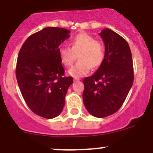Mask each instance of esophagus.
<instances>
[{"label":"esophagus","mask_w":153,"mask_h":153,"mask_svg":"<svg viewBox=\"0 0 153 153\" xmlns=\"http://www.w3.org/2000/svg\"><path fill=\"white\" fill-rule=\"evenodd\" d=\"M74 81H80V78H74Z\"/></svg>","instance_id":"esophagus-1"}]
</instances>
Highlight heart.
<instances>
[{
  "label": "heart",
  "instance_id": "heart-1",
  "mask_svg": "<svg viewBox=\"0 0 153 153\" xmlns=\"http://www.w3.org/2000/svg\"><path fill=\"white\" fill-rule=\"evenodd\" d=\"M70 45L71 48L60 47L59 56L64 65L71 66L78 55L79 61L68 70V74L72 77L84 76L90 72L91 68L96 69L102 65L105 57V47L101 41L82 32L71 39Z\"/></svg>",
  "mask_w": 153,
  "mask_h": 153
}]
</instances>
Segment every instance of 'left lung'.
I'll return each mask as SVG.
<instances>
[{"mask_svg": "<svg viewBox=\"0 0 153 153\" xmlns=\"http://www.w3.org/2000/svg\"><path fill=\"white\" fill-rule=\"evenodd\" d=\"M99 35L105 44V57L97 71L84 79L83 101L91 115L104 118L125 102L134 82V68L130 47L122 36L109 28Z\"/></svg>", "mask_w": 153, "mask_h": 153, "instance_id": "left-lung-1", "label": "left lung"}]
</instances>
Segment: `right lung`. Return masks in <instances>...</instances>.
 I'll use <instances>...</instances> for the list:
<instances>
[{
	"mask_svg": "<svg viewBox=\"0 0 153 153\" xmlns=\"http://www.w3.org/2000/svg\"><path fill=\"white\" fill-rule=\"evenodd\" d=\"M70 31L48 27L28 37L18 55L16 75L25 102L34 113L45 118L58 116L65 105V97L72 83L65 72L59 47Z\"/></svg>",
	"mask_w": 153,
	"mask_h": 153,
	"instance_id": "1",
	"label": "right lung"
}]
</instances>
